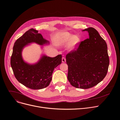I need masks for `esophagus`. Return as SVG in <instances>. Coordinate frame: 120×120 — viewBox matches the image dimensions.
Segmentation results:
<instances>
[{
    "instance_id": "34e87169",
    "label": "esophagus",
    "mask_w": 120,
    "mask_h": 120,
    "mask_svg": "<svg viewBox=\"0 0 120 120\" xmlns=\"http://www.w3.org/2000/svg\"><path fill=\"white\" fill-rule=\"evenodd\" d=\"M66 58L64 57H63L62 58V62L63 63H65V62H66Z\"/></svg>"
}]
</instances>
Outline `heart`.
I'll return each mask as SVG.
<instances>
[{
	"label": "heart",
	"instance_id": "obj_1",
	"mask_svg": "<svg viewBox=\"0 0 120 120\" xmlns=\"http://www.w3.org/2000/svg\"><path fill=\"white\" fill-rule=\"evenodd\" d=\"M55 42L57 45L70 43V49L74 50L77 48L80 42V39L77 35H74L68 32H63L57 36Z\"/></svg>",
	"mask_w": 120,
	"mask_h": 120
}]
</instances>
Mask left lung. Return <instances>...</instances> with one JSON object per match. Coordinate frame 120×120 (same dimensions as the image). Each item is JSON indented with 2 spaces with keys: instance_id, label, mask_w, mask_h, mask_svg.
I'll return each mask as SVG.
<instances>
[{
  "instance_id": "1",
  "label": "left lung",
  "mask_w": 120,
  "mask_h": 120,
  "mask_svg": "<svg viewBox=\"0 0 120 120\" xmlns=\"http://www.w3.org/2000/svg\"><path fill=\"white\" fill-rule=\"evenodd\" d=\"M82 31H87L89 38L66 55L68 79L73 86L87 89L105 77L109 60L107 44L97 30L90 27Z\"/></svg>"
}]
</instances>
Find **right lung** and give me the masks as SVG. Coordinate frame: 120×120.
<instances>
[{
    "instance_id": "add662e5",
    "label": "right lung",
    "mask_w": 120,
    "mask_h": 120,
    "mask_svg": "<svg viewBox=\"0 0 120 120\" xmlns=\"http://www.w3.org/2000/svg\"><path fill=\"white\" fill-rule=\"evenodd\" d=\"M33 43L41 46L49 44L48 40L38 33V30L34 29L28 30L15 43L11 65L15 77L19 82L30 89L40 90L49 85L54 69L61 63L62 55L50 57L42 54L35 63H28L23 60L22 52L25 47Z\"/></svg>"
}]
</instances>
